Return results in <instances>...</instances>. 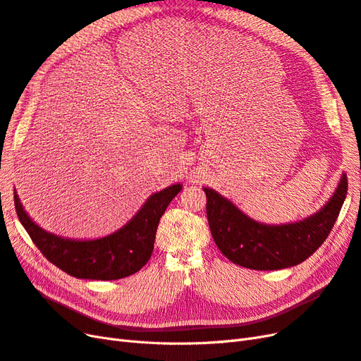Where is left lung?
Instances as JSON below:
<instances>
[{"instance_id": "obj_1", "label": "left lung", "mask_w": 361, "mask_h": 361, "mask_svg": "<svg viewBox=\"0 0 361 361\" xmlns=\"http://www.w3.org/2000/svg\"><path fill=\"white\" fill-rule=\"evenodd\" d=\"M204 192L212 235L226 259L248 269L278 271L302 263L325 242L346 198L348 178L343 173L333 198L312 218L275 226L250 219L212 189Z\"/></svg>"}]
</instances>
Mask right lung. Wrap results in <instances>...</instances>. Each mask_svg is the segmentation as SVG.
I'll list each match as a JSON object with an SVG mask.
<instances>
[{
  "mask_svg": "<svg viewBox=\"0 0 361 361\" xmlns=\"http://www.w3.org/2000/svg\"><path fill=\"white\" fill-rule=\"evenodd\" d=\"M180 184L154 193L123 228L97 240H71L49 234L28 218L15 193L16 214L48 262L75 278L119 280L140 271L151 259L159 221Z\"/></svg>",
  "mask_w": 361,
  "mask_h": 361,
  "instance_id": "add662e5",
  "label": "right lung"
}]
</instances>
